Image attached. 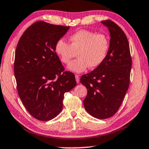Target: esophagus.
Segmentation results:
<instances>
[{
	"label": "esophagus",
	"mask_w": 149,
	"mask_h": 149,
	"mask_svg": "<svg viewBox=\"0 0 149 149\" xmlns=\"http://www.w3.org/2000/svg\"><path fill=\"white\" fill-rule=\"evenodd\" d=\"M75 79H76V81L77 83H79V81H80V79H79V75L76 74L75 75Z\"/></svg>",
	"instance_id": "34e87169"
}]
</instances>
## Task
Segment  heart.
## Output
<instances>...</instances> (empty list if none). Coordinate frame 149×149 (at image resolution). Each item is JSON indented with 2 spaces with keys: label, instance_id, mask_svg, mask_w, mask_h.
Segmentation results:
<instances>
[{
  "label": "heart",
  "instance_id": "obj_1",
  "mask_svg": "<svg viewBox=\"0 0 149 149\" xmlns=\"http://www.w3.org/2000/svg\"><path fill=\"white\" fill-rule=\"evenodd\" d=\"M68 40L69 44L63 40L57 41L54 51L64 64L69 63L77 52L79 58L67 67L71 72L80 73L88 67H98L103 63L108 53L109 40L103 34L81 30L70 36Z\"/></svg>",
  "mask_w": 149,
  "mask_h": 149
}]
</instances>
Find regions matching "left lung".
<instances>
[{"mask_svg":"<svg viewBox=\"0 0 149 149\" xmlns=\"http://www.w3.org/2000/svg\"><path fill=\"white\" fill-rule=\"evenodd\" d=\"M101 23L110 33L107 55L100 66L81 77L87 95L83 100L87 113L105 119L113 116L122 103L129 88L132 60L129 41L117 24L107 20Z\"/></svg>","mask_w":149,"mask_h":149,"instance_id":"left-lung-1","label":"left lung"}]
</instances>
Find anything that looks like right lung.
Returning <instances> with one entry per match:
<instances>
[{
    "instance_id": "obj_1",
    "label": "right lung",
    "mask_w": 149,
    "mask_h": 149,
    "mask_svg": "<svg viewBox=\"0 0 149 149\" xmlns=\"http://www.w3.org/2000/svg\"><path fill=\"white\" fill-rule=\"evenodd\" d=\"M68 26L38 21L20 37L15 51L14 71L18 93L36 119L55 118L63 109L64 95L76 86L74 74L64 72L54 47Z\"/></svg>"
}]
</instances>
